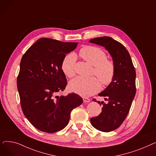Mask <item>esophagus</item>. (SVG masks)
<instances>
[{
    "mask_svg": "<svg viewBox=\"0 0 156 156\" xmlns=\"http://www.w3.org/2000/svg\"><path fill=\"white\" fill-rule=\"evenodd\" d=\"M83 101L85 102H86V103H88V102H89L90 101V99H88V98H87V97H83Z\"/></svg>",
    "mask_w": 156,
    "mask_h": 156,
    "instance_id": "obj_1",
    "label": "esophagus"
}]
</instances>
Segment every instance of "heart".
Masks as SVG:
<instances>
[{
    "mask_svg": "<svg viewBox=\"0 0 156 156\" xmlns=\"http://www.w3.org/2000/svg\"><path fill=\"white\" fill-rule=\"evenodd\" d=\"M82 58L90 64L94 68L95 76L83 78L77 76L71 80L69 87L71 91L83 97L91 96L99 92L101 88V83L104 85H109L115 75V66L114 62L107 59V55L102 49L94 46H86L80 51ZM76 55L69 54L66 55L62 64L61 69L66 76L72 77L76 73Z\"/></svg>",
    "mask_w": 156,
    "mask_h": 156,
    "instance_id": "obj_1",
    "label": "heart"
}]
</instances>
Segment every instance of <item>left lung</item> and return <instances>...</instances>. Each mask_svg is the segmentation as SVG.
Instances as JSON below:
<instances>
[{"instance_id": "left-lung-1", "label": "left lung", "mask_w": 156, "mask_h": 156, "mask_svg": "<svg viewBox=\"0 0 156 156\" xmlns=\"http://www.w3.org/2000/svg\"><path fill=\"white\" fill-rule=\"evenodd\" d=\"M90 42L104 47L111 55L115 66V75L112 82L99 94L108 103L102 104V112L92 118V125L97 129L109 132L117 129L126 118L136 94V72L125 47L109 37L91 39ZM93 101L97 102L94 99Z\"/></svg>"}]
</instances>
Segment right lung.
<instances>
[{
    "mask_svg": "<svg viewBox=\"0 0 156 156\" xmlns=\"http://www.w3.org/2000/svg\"><path fill=\"white\" fill-rule=\"evenodd\" d=\"M78 44L42 38L22 57L17 78L21 108L31 125L42 132L52 133L64 128L71 111L83 102L76 94L58 95L67 85L62 62Z\"/></svg>",
    "mask_w": 156,
    "mask_h": 156,
    "instance_id": "obj_1",
    "label": "right lung"
}]
</instances>
